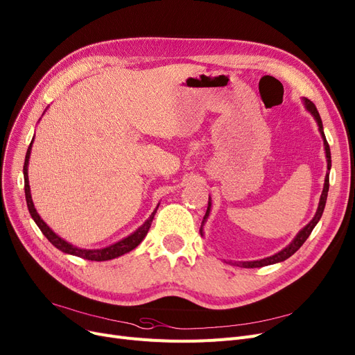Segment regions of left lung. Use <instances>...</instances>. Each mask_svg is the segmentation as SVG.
Instances as JSON below:
<instances>
[{
    "instance_id": "1",
    "label": "left lung",
    "mask_w": 355,
    "mask_h": 355,
    "mask_svg": "<svg viewBox=\"0 0 355 355\" xmlns=\"http://www.w3.org/2000/svg\"><path fill=\"white\" fill-rule=\"evenodd\" d=\"M303 102H304V106H306V109L311 113V116H313L315 119H316V122H318V126H319V132H320V135H322V138H323V146H324V154H326V162H328V173H326V176H324V185H323V191H322V195H320V201H319V205H318V209H316V214H315V217L311 218V221L306 225V227H303V229L297 233V236L294 237V240L293 242L287 246V248H284L282 249L281 252H278V253H275V254H272V257H268V258H263V259H259V261H250V262H240V263H237V265H240V266H243V268H261V266H266V265H272V263H278V262H282V261H286V259H288L291 254H294L297 250H299L300 248H302V245L306 242L307 240V237L310 236V233H311V230L315 229V225L319 223V220H320V217H322V214H323V209H324V204H326V198H328V191H329V170H331V148H329V144H328V141H326V137H324V132H323V125H322V119H320V115H319V112H318V109H316V106L313 105V102H310L309 98H303ZM209 211H211V198L208 200V208H207V212H205V216H204V220H202V225H204V223L207 221V218L209 217ZM202 225H201V229H200V233H201V236H204V232H202Z\"/></svg>"
}]
</instances>
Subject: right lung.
<instances>
[{"mask_svg": "<svg viewBox=\"0 0 355 355\" xmlns=\"http://www.w3.org/2000/svg\"><path fill=\"white\" fill-rule=\"evenodd\" d=\"M32 144H33V139L32 143L29 146V148H27V153H26V159H24V166H23V175H24V195H26V202H27V208H29V212L32 218L35 220V223L37 224V227L40 229V232L45 234V237L49 240V242L56 248L62 250L64 253H68V254H74V257H78V258H83V259H87V261H97V262H102V261H109V259H115L118 257H122V254L131 252L132 249H135L141 242H143L144 237L147 236L150 227H151V223H153V218L155 216V211H157V208H155L151 216L148 217V220L138 227V229L130 234L128 237H125L122 240H119V242L113 243L110 246H106V248H102V249H80L77 246H73L71 243L65 242L64 239H61L58 234H55L52 232L51 227L40 218V216L37 214V211L33 205V201H32V193H31V187H29V176H27V166H29V159H31V151H32Z\"/></svg>", "mask_w": 355, "mask_h": 355, "instance_id": "1", "label": "right lung"}]
</instances>
